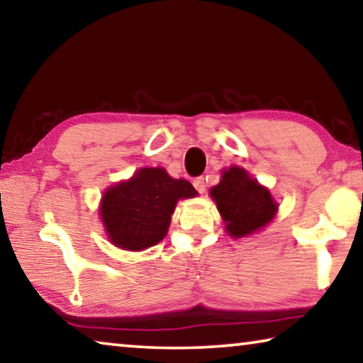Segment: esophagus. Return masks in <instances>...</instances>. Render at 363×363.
I'll return each instance as SVG.
<instances>
[{
  "label": "esophagus",
  "instance_id": "obj_1",
  "mask_svg": "<svg viewBox=\"0 0 363 363\" xmlns=\"http://www.w3.org/2000/svg\"><path fill=\"white\" fill-rule=\"evenodd\" d=\"M194 187L199 190L200 194H203L205 190H206V182H205V177L203 176H199V177H195L194 179Z\"/></svg>",
  "mask_w": 363,
  "mask_h": 363
}]
</instances>
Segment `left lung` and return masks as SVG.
I'll list each match as a JSON object with an SVG mask.
<instances>
[{
	"label": "left lung",
	"instance_id": "left-lung-1",
	"mask_svg": "<svg viewBox=\"0 0 363 363\" xmlns=\"http://www.w3.org/2000/svg\"><path fill=\"white\" fill-rule=\"evenodd\" d=\"M211 196L232 237H245L262 229L277 211L269 190L237 167L224 171L223 179L211 189Z\"/></svg>",
	"mask_w": 363,
	"mask_h": 363
}]
</instances>
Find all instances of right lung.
I'll return each mask as SVG.
<instances>
[{"label": "right lung", "mask_w": 363, "mask_h": 363, "mask_svg": "<svg viewBox=\"0 0 363 363\" xmlns=\"http://www.w3.org/2000/svg\"><path fill=\"white\" fill-rule=\"evenodd\" d=\"M195 195L190 182L173 179L163 168H144L104 194L101 216L116 247L139 251L167 235L177 200Z\"/></svg>", "instance_id": "right-lung-1"}]
</instances>
